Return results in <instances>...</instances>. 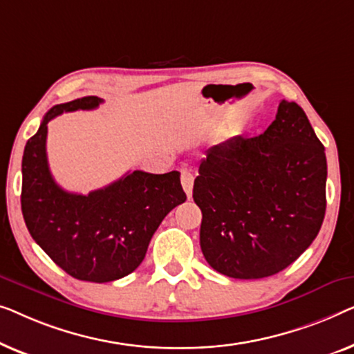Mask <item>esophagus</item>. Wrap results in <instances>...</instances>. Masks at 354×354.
<instances>
[{
  "label": "esophagus",
  "mask_w": 354,
  "mask_h": 354,
  "mask_svg": "<svg viewBox=\"0 0 354 354\" xmlns=\"http://www.w3.org/2000/svg\"><path fill=\"white\" fill-rule=\"evenodd\" d=\"M181 184H183V189L184 192H186L187 198L192 197V186H194V175L191 173V170H187V168H183L181 170Z\"/></svg>",
  "instance_id": "34e87169"
}]
</instances>
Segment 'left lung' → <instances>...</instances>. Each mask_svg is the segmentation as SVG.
Instances as JSON below:
<instances>
[{
  "label": "left lung",
  "mask_w": 354,
  "mask_h": 354,
  "mask_svg": "<svg viewBox=\"0 0 354 354\" xmlns=\"http://www.w3.org/2000/svg\"><path fill=\"white\" fill-rule=\"evenodd\" d=\"M326 179L324 146L303 109L283 99L260 136L208 149L192 191L208 265L234 279L286 270L319 232Z\"/></svg>",
  "instance_id": "8db88e82"
}]
</instances>
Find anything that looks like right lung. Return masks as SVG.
I'll return each instance as SVG.
<instances>
[{
  "mask_svg": "<svg viewBox=\"0 0 354 354\" xmlns=\"http://www.w3.org/2000/svg\"><path fill=\"white\" fill-rule=\"evenodd\" d=\"M97 96L57 104L28 139L22 157V215L33 241L67 274L88 282L128 276L146 257L168 213L186 202L179 171L128 173L88 196L54 181L46 157L48 122L64 112L91 111Z\"/></svg>",
  "mask_w": 354,
  "mask_h": 354,
  "instance_id": "obj_1",
  "label": "right lung"
}]
</instances>
